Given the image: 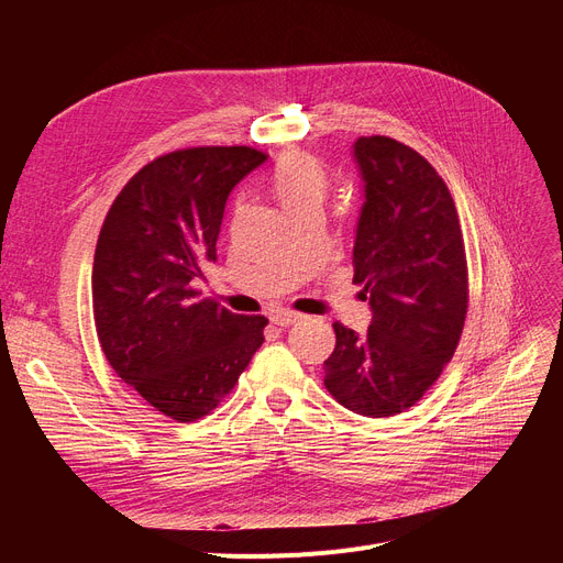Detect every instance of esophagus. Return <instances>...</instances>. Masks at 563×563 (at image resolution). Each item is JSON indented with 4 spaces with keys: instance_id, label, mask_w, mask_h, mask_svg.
Listing matches in <instances>:
<instances>
[{
    "instance_id": "1",
    "label": "esophagus",
    "mask_w": 563,
    "mask_h": 563,
    "mask_svg": "<svg viewBox=\"0 0 563 563\" xmlns=\"http://www.w3.org/2000/svg\"><path fill=\"white\" fill-rule=\"evenodd\" d=\"M269 319H272V323H276V327H294V323H299L303 319V314L289 312V310H278Z\"/></svg>"
}]
</instances>
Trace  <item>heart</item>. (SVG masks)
<instances>
[{
  "mask_svg": "<svg viewBox=\"0 0 563 563\" xmlns=\"http://www.w3.org/2000/svg\"><path fill=\"white\" fill-rule=\"evenodd\" d=\"M331 187V177L317 159L308 155L289 157L276 175V198L283 210L294 217L308 210H321Z\"/></svg>",
  "mask_w": 563,
  "mask_h": 563,
  "instance_id": "heart-1",
  "label": "heart"
}]
</instances>
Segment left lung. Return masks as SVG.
Returning a JSON list of instances; mask_svg holds the SVG:
<instances>
[{
	"label": "left lung",
	"mask_w": 563,
	"mask_h": 563,
	"mask_svg": "<svg viewBox=\"0 0 563 563\" xmlns=\"http://www.w3.org/2000/svg\"><path fill=\"white\" fill-rule=\"evenodd\" d=\"M353 162L363 207L353 283L365 287L367 333L342 323L323 386L349 410L390 418L438 380L467 312V264L454 198L435 168L388 136H361Z\"/></svg>",
	"instance_id": "8db88e82"
}]
</instances>
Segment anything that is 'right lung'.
<instances>
[{
    "instance_id": "obj_1",
    "label": "right lung",
    "mask_w": 563,
    "mask_h": 563,
    "mask_svg": "<svg viewBox=\"0 0 563 563\" xmlns=\"http://www.w3.org/2000/svg\"><path fill=\"white\" fill-rule=\"evenodd\" d=\"M266 155L246 145L175 151L113 200L93 260V319L113 372L177 422L214 410L264 342L262 314L202 299L225 202Z\"/></svg>"
}]
</instances>
